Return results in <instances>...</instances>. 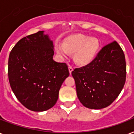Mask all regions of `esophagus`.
<instances>
[{
  "mask_svg": "<svg viewBox=\"0 0 134 134\" xmlns=\"http://www.w3.org/2000/svg\"><path fill=\"white\" fill-rule=\"evenodd\" d=\"M68 69H69V73H70V74H71V71H73V67H71V66H69V67H68Z\"/></svg>",
  "mask_w": 134,
  "mask_h": 134,
  "instance_id": "34e87169",
  "label": "esophagus"
}]
</instances>
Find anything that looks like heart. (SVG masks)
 Returning a JSON list of instances; mask_svg holds the SVG:
<instances>
[{"label": "heart", "mask_w": 134, "mask_h": 134, "mask_svg": "<svg viewBox=\"0 0 134 134\" xmlns=\"http://www.w3.org/2000/svg\"><path fill=\"white\" fill-rule=\"evenodd\" d=\"M99 46L98 40L96 38L76 34L65 38L63 44L56 43L55 49L63 57H67L69 53H74V60L76 63L86 65L96 55Z\"/></svg>", "instance_id": "obj_1"}]
</instances>
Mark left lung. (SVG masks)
<instances>
[{
  "instance_id": "8db88e82",
  "label": "left lung",
  "mask_w": 134,
  "mask_h": 134,
  "mask_svg": "<svg viewBox=\"0 0 134 134\" xmlns=\"http://www.w3.org/2000/svg\"><path fill=\"white\" fill-rule=\"evenodd\" d=\"M71 75L81 103L90 109L106 108L118 97L126 81L124 52L114 41L101 49L89 64L74 69Z\"/></svg>"
}]
</instances>
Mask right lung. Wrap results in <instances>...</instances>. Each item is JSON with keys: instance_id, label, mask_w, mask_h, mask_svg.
I'll return each mask as SVG.
<instances>
[{"instance_id": "right-lung-1", "label": "right lung", "mask_w": 134, "mask_h": 134, "mask_svg": "<svg viewBox=\"0 0 134 134\" xmlns=\"http://www.w3.org/2000/svg\"><path fill=\"white\" fill-rule=\"evenodd\" d=\"M53 55V41L43 31L22 38L10 52V87L17 100L31 111L53 107L63 81L69 75L67 64L54 61Z\"/></svg>"}]
</instances>
